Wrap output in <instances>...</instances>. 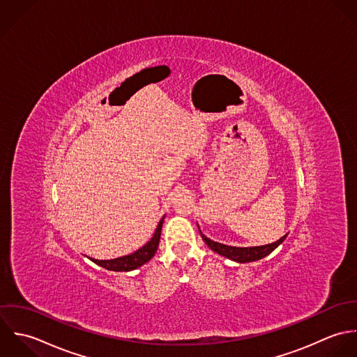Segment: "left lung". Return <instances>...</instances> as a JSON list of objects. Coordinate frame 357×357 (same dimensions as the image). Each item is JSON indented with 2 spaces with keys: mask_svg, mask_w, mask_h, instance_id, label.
<instances>
[{
  "mask_svg": "<svg viewBox=\"0 0 357 357\" xmlns=\"http://www.w3.org/2000/svg\"><path fill=\"white\" fill-rule=\"evenodd\" d=\"M203 240L206 241V244L215 251L216 254H220L231 261L240 262V264H245V262H252V261H258L265 258L266 255H269L275 248H278L283 241H284L285 236H283L280 240H278L276 243L272 244H266V245H261V247H231V245H225L220 243L213 241L210 238H207L202 231H200Z\"/></svg>",
  "mask_w": 357,
  "mask_h": 357,
  "instance_id": "1",
  "label": "left lung"
}]
</instances>
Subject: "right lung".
Instances as JSON below:
<instances>
[{"label":"right lung","mask_w":357,"mask_h":357,"mask_svg":"<svg viewBox=\"0 0 357 357\" xmlns=\"http://www.w3.org/2000/svg\"><path fill=\"white\" fill-rule=\"evenodd\" d=\"M162 220H164V218L160 220L151 240L147 244H144L142 248L135 251L134 254L126 255L121 258H116V259H107V261H99V259H93V258H89V259L92 262H95L96 265H99L107 271H114V272H130V271H134V269L142 266L143 264L149 262L153 258V255L157 251V247L160 243Z\"/></svg>","instance_id":"add662e5"}]
</instances>
